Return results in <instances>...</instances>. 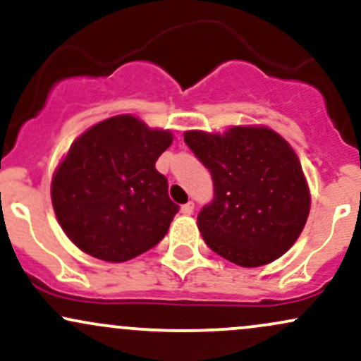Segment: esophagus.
Returning <instances> with one entry per match:
<instances>
[{
    "mask_svg": "<svg viewBox=\"0 0 361 361\" xmlns=\"http://www.w3.org/2000/svg\"><path fill=\"white\" fill-rule=\"evenodd\" d=\"M180 211H182V213H184V214H192V213H194V202L189 201L188 204H184V206L180 207Z\"/></svg>",
    "mask_w": 361,
    "mask_h": 361,
    "instance_id": "obj_1",
    "label": "esophagus"
}]
</instances>
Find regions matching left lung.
I'll return each mask as SVG.
<instances>
[{
  "instance_id": "left-lung-1",
  "label": "left lung",
  "mask_w": 361,
  "mask_h": 361,
  "mask_svg": "<svg viewBox=\"0 0 361 361\" xmlns=\"http://www.w3.org/2000/svg\"><path fill=\"white\" fill-rule=\"evenodd\" d=\"M184 142L213 177V201L197 214L207 247L240 267L282 257L299 238L311 207L289 143L265 126H233L223 135L185 131Z\"/></svg>"
}]
</instances>
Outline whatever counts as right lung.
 <instances>
[{
  "label": "right lung",
  "mask_w": 361,
  "mask_h": 361,
  "mask_svg": "<svg viewBox=\"0 0 361 361\" xmlns=\"http://www.w3.org/2000/svg\"><path fill=\"white\" fill-rule=\"evenodd\" d=\"M171 143V131L130 114L97 123L72 143L54 173L52 204L75 247L120 264L164 238L179 206L155 162Z\"/></svg>",
  "instance_id": "right-lung-1"
}]
</instances>
